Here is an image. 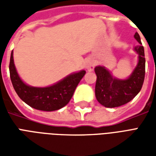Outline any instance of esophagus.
Here are the masks:
<instances>
[{"instance_id":"34e87169","label":"esophagus","mask_w":156,"mask_h":156,"mask_svg":"<svg viewBox=\"0 0 156 156\" xmlns=\"http://www.w3.org/2000/svg\"><path fill=\"white\" fill-rule=\"evenodd\" d=\"M84 66L86 69L88 70V71L91 72L93 71L94 69V67H95V62L91 59V58H88L84 62Z\"/></svg>"}]
</instances>
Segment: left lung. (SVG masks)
<instances>
[{
  "label": "left lung",
  "instance_id": "1",
  "mask_svg": "<svg viewBox=\"0 0 156 156\" xmlns=\"http://www.w3.org/2000/svg\"><path fill=\"white\" fill-rule=\"evenodd\" d=\"M134 38L140 44L134 48V51L139 55V61L127 79L114 78L105 67L97 66L94 68L97 75L95 96L98 103L106 108H115L127 104L139 94L142 88L145 74L144 50L137 32L134 34Z\"/></svg>",
  "mask_w": 156,
  "mask_h": 156
}]
</instances>
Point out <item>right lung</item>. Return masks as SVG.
<instances>
[{
	"mask_svg": "<svg viewBox=\"0 0 156 156\" xmlns=\"http://www.w3.org/2000/svg\"><path fill=\"white\" fill-rule=\"evenodd\" d=\"M9 70L13 88L20 98L32 108L42 111H54L68 105L79 82L86 73L84 70H82L68 75L49 87H32L26 84L19 77L14 64L13 51L11 54Z\"/></svg>",
	"mask_w": 156,
	"mask_h": 156,
	"instance_id": "obj_1",
	"label": "right lung"
}]
</instances>
